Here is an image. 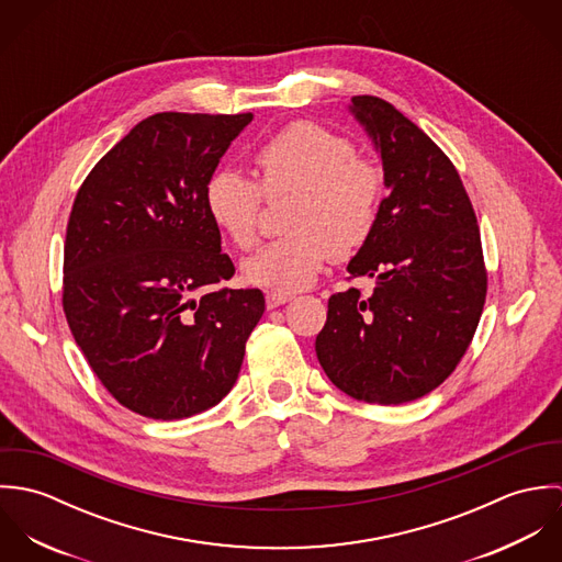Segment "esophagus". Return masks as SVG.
Listing matches in <instances>:
<instances>
[{
  "label": "esophagus",
  "mask_w": 562,
  "mask_h": 562,
  "mask_svg": "<svg viewBox=\"0 0 562 562\" xmlns=\"http://www.w3.org/2000/svg\"><path fill=\"white\" fill-rule=\"evenodd\" d=\"M292 301V294H283V292H268L266 294V305H268V310H274V307H279V305H285V303H290Z\"/></svg>",
  "instance_id": "esophagus-1"
}]
</instances>
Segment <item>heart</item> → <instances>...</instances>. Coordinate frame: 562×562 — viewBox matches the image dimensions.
Returning a JSON list of instances; mask_svg holds the SVG:
<instances>
[{"mask_svg":"<svg viewBox=\"0 0 562 562\" xmlns=\"http://www.w3.org/2000/svg\"><path fill=\"white\" fill-rule=\"evenodd\" d=\"M257 181L232 168L214 170L203 199L214 225L240 250L259 241L266 199L294 192L283 227L290 232L244 261V277L272 290H301L322 266L352 257L372 238L383 199L385 175L355 143L316 121H292L252 151Z\"/></svg>","mask_w":562,"mask_h":562,"instance_id":"b5f03b06","label":"heart"}]
</instances>
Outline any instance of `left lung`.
Masks as SVG:
<instances>
[{"label":"left lung","mask_w":562,"mask_h":562,"mask_svg":"<svg viewBox=\"0 0 562 562\" xmlns=\"http://www.w3.org/2000/svg\"><path fill=\"white\" fill-rule=\"evenodd\" d=\"M350 110L381 154L390 194L348 263L374 292L328 299L316 355L355 401L402 404L439 387L472 344L486 299L481 229L454 164L415 123L372 94L352 97Z\"/></svg>","instance_id":"1"}]
</instances>
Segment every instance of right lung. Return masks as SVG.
<instances>
[{"label": "right lung", "instance_id": "right-lung-1", "mask_svg": "<svg viewBox=\"0 0 562 562\" xmlns=\"http://www.w3.org/2000/svg\"><path fill=\"white\" fill-rule=\"evenodd\" d=\"M252 114L160 112L88 172L65 240L63 310L88 366L134 413L181 419L223 401L261 318L203 188Z\"/></svg>", "mask_w": 562, "mask_h": 562}]
</instances>
